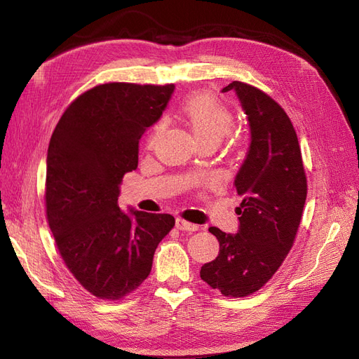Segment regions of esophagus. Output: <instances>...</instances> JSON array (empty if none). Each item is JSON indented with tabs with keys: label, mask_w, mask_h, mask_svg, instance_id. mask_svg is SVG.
<instances>
[{
	"label": "esophagus",
	"mask_w": 359,
	"mask_h": 359,
	"mask_svg": "<svg viewBox=\"0 0 359 359\" xmlns=\"http://www.w3.org/2000/svg\"><path fill=\"white\" fill-rule=\"evenodd\" d=\"M175 224H177V229L186 231V232H194V231L199 229L198 224L186 222V220H182V219H177V223H175Z\"/></svg>",
	"instance_id": "1"
}]
</instances>
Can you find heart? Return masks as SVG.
<instances>
[{
    "label": "heart",
    "instance_id": "heart-1",
    "mask_svg": "<svg viewBox=\"0 0 359 359\" xmlns=\"http://www.w3.org/2000/svg\"><path fill=\"white\" fill-rule=\"evenodd\" d=\"M182 114L194 136L201 144H219L222 137L231 132L233 114L212 95L198 93L184 102ZM165 128V123H158L148 137V145L153 147Z\"/></svg>",
    "mask_w": 359,
    "mask_h": 359
}]
</instances>
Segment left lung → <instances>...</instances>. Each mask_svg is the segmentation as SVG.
<instances>
[{
	"label": "left lung",
	"instance_id": "8db88e82",
	"mask_svg": "<svg viewBox=\"0 0 359 359\" xmlns=\"http://www.w3.org/2000/svg\"><path fill=\"white\" fill-rule=\"evenodd\" d=\"M233 91L250 127V147L235 177L241 198L236 233L210 232L220 243L201 278L224 297H247L262 287L283 264L298 231L307 198V178L298 137L289 116L269 95L233 81Z\"/></svg>",
	"mask_w": 359,
	"mask_h": 359
}]
</instances>
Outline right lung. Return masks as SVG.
I'll use <instances>...</instances> for the list:
<instances>
[{"label": "right lung", "instance_id": "right-lung-1", "mask_svg": "<svg viewBox=\"0 0 359 359\" xmlns=\"http://www.w3.org/2000/svg\"><path fill=\"white\" fill-rule=\"evenodd\" d=\"M175 86L104 83L79 95L53 130L46 158V214L60 255L79 283L119 299L149 276L170 214L119 210L124 173L137 168L139 140Z\"/></svg>", "mask_w": 359, "mask_h": 359}]
</instances>
